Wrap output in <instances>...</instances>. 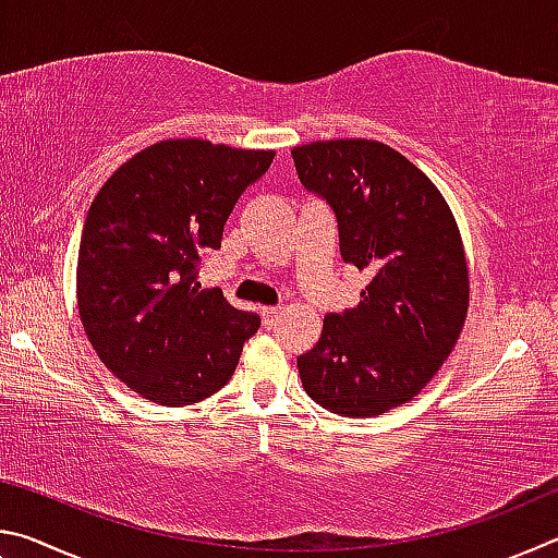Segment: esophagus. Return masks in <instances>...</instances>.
<instances>
[{
	"mask_svg": "<svg viewBox=\"0 0 558 558\" xmlns=\"http://www.w3.org/2000/svg\"><path fill=\"white\" fill-rule=\"evenodd\" d=\"M278 317H280V307H263V323H266V327L276 325Z\"/></svg>",
	"mask_w": 558,
	"mask_h": 558,
	"instance_id": "obj_1",
	"label": "esophagus"
}]
</instances>
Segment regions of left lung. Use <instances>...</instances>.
<instances>
[{"mask_svg":"<svg viewBox=\"0 0 558 558\" xmlns=\"http://www.w3.org/2000/svg\"><path fill=\"white\" fill-rule=\"evenodd\" d=\"M302 186L337 216L344 263L372 276L362 300L325 317L298 356L323 409L366 418L411 401L450 356L468 317V263L436 184L376 140H327L292 149Z\"/></svg>","mask_w":558,"mask_h":558,"instance_id":"1","label":"left lung"}]
</instances>
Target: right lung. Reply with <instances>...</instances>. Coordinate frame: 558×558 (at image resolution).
I'll list each match as a JSON object with an SVG mask.
<instances>
[{
	"label": "right lung",
	"mask_w": 558,
	"mask_h": 558,
	"mask_svg": "<svg viewBox=\"0 0 558 558\" xmlns=\"http://www.w3.org/2000/svg\"><path fill=\"white\" fill-rule=\"evenodd\" d=\"M272 149L162 140L118 167L93 199L78 248V313L100 362L159 405L209 399L260 317L202 290L233 204L268 172Z\"/></svg>",
	"instance_id": "obj_1"
}]
</instances>
